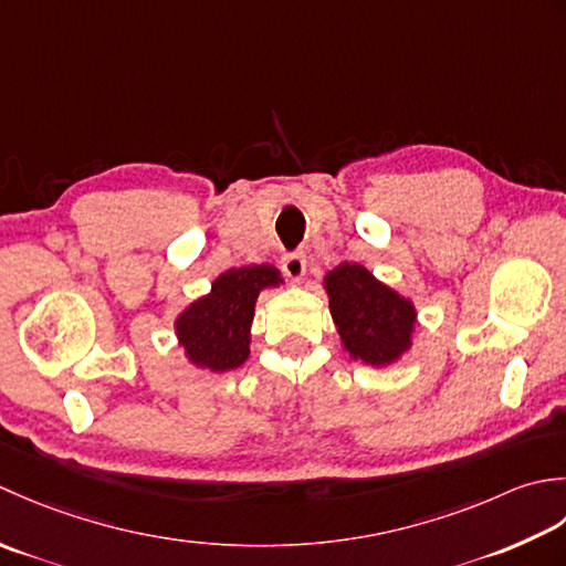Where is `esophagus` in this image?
I'll list each match as a JSON object with an SVG mask.
<instances>
[{"instance_id":"esophagus-1","label":"esophagus","mask_w":566,"mask_h":566,"mask_svg":"<svg viewBox=\"0 0 566 566\" xmlns=\"http://www.w3.org/2000/svg\"><path fill=\"white\" fill-rule=\"evenodd\" d=\"M305 269H307V263H305L303 253H285L283 256V271L291 281H295V283L303 281Z\"/></svg>"}]
</instances>
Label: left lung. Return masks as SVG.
Here are the masks:
<instances>
[{
    "mask_svg": "<svg viewBox=\"0 0 566 566\" xmlns=\"http://www.w3.org/2000/svg\"><path fill=\"white\" fill-rule=\"evenodd\" d=\"M322 287L349 359L386 368L412 349L418 327L415 303L378 281L361 263H339L322 279Z\"/></svg>",
    "mask_w": 566,
    "mask_h": 566,
    "instance_id": "obj_1",
    "label": "left lung"
}]
</instances>
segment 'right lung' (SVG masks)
Here are the masks:
<instances>
[{"label":"right lung","instance_id":"obj_1","mask_svg":"<svg viewBox=\"0 0 566 566\" xmlns=\"http://www.w3.org/2000/svg\"><path fill=\"white\" fill-rule=\"evenodd\" d=\"M281 283L283 275L271 263L219 273L210 293L192 300L172 322L178 347L186 352L188 364L212 374L232 371L244 364L259 293Z\"/></svg>","mask_w":566,"mask_h":566}]
</instances>
